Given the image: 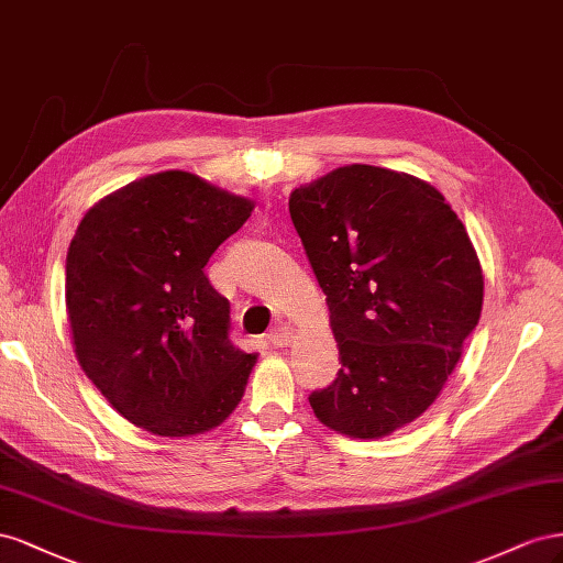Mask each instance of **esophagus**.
I'll list each match as a JSON object with an SVG mask.
<instances>
[{"instance_id":"obj_1","label":"esophagus","mask_w":563,"mask_h":563,"mask_svg":"<svg viewBox=\"0 0 563 563\" xmlns=\"http://www.w3.org/2000/svg\"><path fill=\"white\" fill-rule=\"evenodd\" d=\"M292 342V328L290 325H276L271 332H268V344H273L276 349H283Z\"/></svg>"}]
</instances>
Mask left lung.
<instances>
[{
    "instance_id": "1",
    "label": "left lung",
    "mask_w": 563,
    "mask_h": 563,
    "mask_svg": "<svg viewBox=\"0 0 563 563\" xmlns=\"http://www.w3.org/2000/svg\"><path fill=\"white\" fill-rule=\"evenodd\" d=\"M290 217L342 358L309 404L346 437H389L437 400L478 323L484 276L467 229L431 184L373 165L295 188Z\"/></svg>"
}]
</instances>
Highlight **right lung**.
I'll use <instances>...</instances> for the list:
<instances>
[{"mask_svg":"<svg viewBox=\"0 0 563 563\" xmlns=\"http://www.w3.org/2000/svg\"><path fill=\"white\" fill-rule=\"evenodd\" d=\"M252 210L169 169L110 192L79 221L66 260L75 356L124 420L192 437L240 404L256 356L231 344V303L205 266Z\"/></svg>","mask_w":563,"mask_h":563,"instance_id":"1","label":"right lung"}]
</instances>
